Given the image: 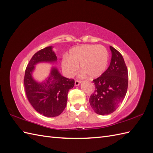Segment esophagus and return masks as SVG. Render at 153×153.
<instances>
[{"mask_svg":"<svg viewBox=\"0 0 153 153\" xmlns=\"http://www.w3.org/2000/svg\"><path fill=\"white\" fill-rule=\"evenodd\" d=\"M82 83V82L81 81H79V80H76L75 81V85L76 86H78L79 85V84Z\"/></svg>","mask_w":153,"mask_h":153,"instance_id":"obj_1","label":"esophagus"}]
</instances>
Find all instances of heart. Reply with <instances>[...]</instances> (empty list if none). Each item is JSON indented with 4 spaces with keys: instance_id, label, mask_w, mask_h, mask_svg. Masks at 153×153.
Masks as SVG:
<instances>
[{
    "instance_id": "1",
    "label": "heart",
    "mask_w": 153,
    "mask_h": 153,
    "mask_svg": "<svg viewBox=\"0 0 153 153\" xmlns=\"http://www.w3.org/2000/svg\"><path fill=\"white\" fill-rule=\"evenodd\" d=\"M108 51L102 45H85L71 48L64 56L62 66L68 76H73L80 64L81 70L91 78L99 77L108 64Z\"/></svg>"
}]
</instances>
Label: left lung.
<instances>
[{
	"label": "left lung",
	"instance_id": "left-lung-1",
	"mask_svg": "<svg viewBox=\"0 0 153 153\" xmlns=\"http://www.w3.org/2000/svg\"><path fill=\"white\" fill-rule=\"evenodd\" d=\"M112 57L110 66L98 78L94 79L95 90L89 103L95 113L108 115L118 108L124 99L128 85V72L122 55L110 46Z\"/></svg>",
	"mask_w": 153,
	"mask_h": 153
}]
</instances>
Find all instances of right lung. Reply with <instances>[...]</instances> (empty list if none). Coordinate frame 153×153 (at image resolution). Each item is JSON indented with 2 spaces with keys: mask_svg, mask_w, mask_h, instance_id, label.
Here are the masks:
<instances>
[{
  "mask_svg": "<svg viewBox=\"0 0 153 153\" xmlns=\"http://www.w3.org/2000/svg\"><path fill=\"white\" fill-rule=\"evenodd\" d=\"M52 46L38 51L31 58L25 70L24 86L30 104L41 114L56 117L66 106L68 93L74 86V80L61 75L56 67H51L50 74L41 82L33 76L35 66L39 63L54 64L57 56Z\"/></svg>",
  "mask_w": 153,
  "mask_h": 153,
  "instance_id": "right-lung-1",
  "label": "right lung"
}]
</instances>
